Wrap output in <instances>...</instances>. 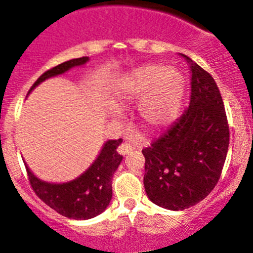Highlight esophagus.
<instances>
[{"instance_id": "obj_1", "label": "esophagus", "mask_w": 253, "mask_h": 253, "mask_svg": "<svg viewBox=\"0 0 253 253\" xmlns=\"http://www.w3.org/2000/svg\"><path fill=\"white\" fill-rule=\"evenodd\" d=\"M131 151H133V147H131L130 143H128V142L122 143V144L119 146V148H118V152H119L120 154H123V156L130 153Z\"/></svg>"}]
</instances>
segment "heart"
<instances>
[{"mask_svg":"<svg viewBox=\"0 0 253 253\" xmlns=\"http://www.w3.org/2000/svg\"><path fill=\"white\" fill-rule=\"evenodd\" d=\"M184 77L162 64H149L135 69L125 81L124 96L139 102L140 118L152 129L165 126L178 115L184 96Z\"/></svg>","mask_w":253,"mask_h":253,"instance_id":"obj_1","label":"heart"}]
</instances>
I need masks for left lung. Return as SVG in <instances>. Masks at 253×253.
Instances as JSON below:
<instances>
[{
    "label": "left lung",
    "instance_id": "left-lung-1",
    "mask_svg": "<svg viewBox=\"0 0 253 253\" xmlns=\"http://www.w3.org/2000/svg\"><path fill=\"white\" fill-rule=\"evenodd\" d=\"M190 105L167 131L143 149L144 189L154 204L184 210L218 184L229 146V125L214 78L185 54Z\"/></svg>",
    "mask_w": 253,
    "mask_h": 253
}]
</instances>
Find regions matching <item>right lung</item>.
<instances>
[{
    "label": "right lung",
    "mask_w": 253,
    "mask_h": 253,
    "mask_svg": "<svg viewBox=\"0 0 253 253\" xmlns=\"http://www.w3.org/2000/svg\"><path fill=\"white\" fill-rule=\"evenodd\" d=\"M87 60V57L76 58L48 69L34 82L29 92L46 78L62 75L72 67L84 64ZM120 143L122 139L106 142L92 166L80 177L66 184L44 182L35 177L26 167L31 189L34 190V193L42 202L54 209L60 215L82 220L99 215L106 209L113 196L111 180L123 158L116 152Z\"/></svg>",
    "instance_id": "right-lung-1"
}]
</instances>
